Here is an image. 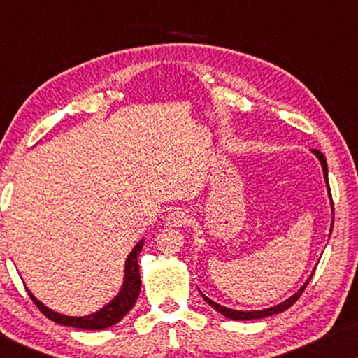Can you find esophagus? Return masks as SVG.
<instances>
[{"instance_id": "esophagus-1", "label": "esophagus", "mask_w": 358, "mask_h": 358, "mask_svg": "<svg viewBox=\"0 0 358 358\" xmlns=\"http://www.w3.org/2000/svg\"><path fill=\"white\" fill-rule=\"evenodd\" d=\"M189 222H190V213L189 210L185 208H174L173 212H169L168 217H166V224L173 228L185 227V224H189Z\"/></svg>"}]
</instances>
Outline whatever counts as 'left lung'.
I'll list each match as a JSON object with an SVG mask.
<instances>
[{
  "instance_id": "1",
  "label": "left lung",
  "mask_w": 358,
  "mask_h": 358,
  "mask_svg": "<svg viewBox=\"0 0 358 358\" xmlns=\"http://www.w3.org/2000/svg\"><path fill=\"white\" fill-rule=\"evenodd\" d=\"M313 153L316 155V158L321 161V166H322V173H324V179H326V184H327V192H329V197H331V189H329V180H327V163H326V158H324V155L321 153L320 150H313ZM331 200H332V197H331ZM331 205H332V202H331ZM332 212H334V205H332ZM332 223H334V220H332ZM332 231V229H331ZM331 236V234H329ZM315 273V272H313ZM313 273L310 275V278H308V280L305 282V285H303L300 290H298L295 295H292L290 298H288V300H285L283 303H280V305H277V306H272V308H267V310H257V311H236V310H231V308H227V306H222V305H218V303H215L213 300H210V298H207L203 295L202 292H200V295L203 296V300L208 303L210 306L212 308H215V310H217L218 313H222L223 316H227V317H229V320H236V321H249V320H261V317H267V316H272V315H277V313H282V311H285V310H288V308H290L293 303H295L298 298L301 296V293L305 292V288H306V285L308 283H310V280H311V277H313Z\"/></svg>"
}]
</instances>
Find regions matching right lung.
Wrapping results in <instances>:
<instances>
[{"label":"right lung","instance_id":"obj_1","mask_svg":"<svg viewBox=\"0 0 358 358\" xmlns=\"http://www.w3.org/2000/svg\"><path fill=\"white\" fill-rule=\"evenodd\" d=\"M141 248H143V239L136 243V246L131 249L129 257H127L124 285H122V290L119 292V295H117L109 305H106L99 311L92 313V315L80 316V317L65 316L50 310V308H47L45 305H42V303L27 290L29 296H31V300L36 303V306L48 317V320L55 321L58 324L80 327V329H87V331L106 329V327L114 326L131 310V308H134L136 298L140 295L141 280H140V271H138V254L141 252Z\"/></svg>","mask_w":358,"mask_h":358}]
</instances>
